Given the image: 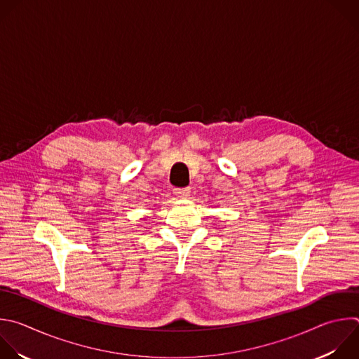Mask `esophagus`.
<instances>
[{
	"mask_svg": "<svg viewBox=\"0 0 359 359\" xmlns=\"http://www.w3.org/2000/svg\"><path fill=\"white\" fill-rule=\"evenodd\" d=\"M175 191V194L179 197V198H186V197H189V194H190V187H183V189H175L173 190Z\"/></svg>",
	"mask_w": 359,
	"mask_h": 359,
	"instance_id": "34e87169",
	"label": "esophagus"
}]
</instances>
